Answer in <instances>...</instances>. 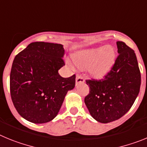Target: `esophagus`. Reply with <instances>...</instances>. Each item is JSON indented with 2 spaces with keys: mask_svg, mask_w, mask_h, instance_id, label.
<instances>
[{
  "mask_svg": "<svg viewBox=\"0 0 147 147\" xmlns=\"http://www.w3.org/2000/svg\"><path fill=\"white\" fill-rule=\"evenodd\" d=\"M85 80L83 78V77L80 76V75H77L76 76V85L79 84V83H84Z\"/></svg>",
  "mask_w": 147,
  "mask_h": 147,
  "instance_id": "esophagus-1",
  "label": "esophagus"
}]
</instances>
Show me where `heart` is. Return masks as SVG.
<instances>
[{
  "label": "heart",
  "mask_w": 147,
  "mask_h": 147,
  "mask_svg": "<svg viewBox=\"0 0 147 147\" xmlns=\"http://www.w3.org/2000/svg\"><path fill=\"white\" fill-rule=\"evenodd\" d=\"M116 59V53L111 47H100L80 52L73 56L75 65L80 68L88 67L94 77L104 76L111 69Z\"/></svg>",
  "instance_id": "1"
}]
</instances>
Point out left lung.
Listing matches in <instances>:
<instances>
[{"label": "left lung", "instance_id": "8db88e82", "mask_svg": "<svg viewBox=\"0 0 147 147\" xmlns=\"http://www.w3.org/2000/svg\"><path fill=\"white\" fill-rule=\"evenodd\" d=\"M119 55L100 80H86L89 93L84 102L90 114L101 123L117 120L130 109L141 86V73L133 49L116 42Z\"/></svg>", "mask_w": 147, "mask_h": 147}]
</instances>
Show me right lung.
I'll list each match as a JSON object with an SVG mask.
<instances>
[{"label":"right lung","instance_id":"add662e5","mask_svg":"<svg viewBox=\"0 0 147 147\" xmlns=\"http://www.w3.org/2000/svg\"><path fill=\"white\" fill-rule=\"evenodd\" d=\"M61 44L36 42L16 55L10 73V94L17 111L28 121L46 123L57 116L75 75L62 78L65 65Z\"/></svg>","mask_w":147,"mask_h":147}]
</instances>
